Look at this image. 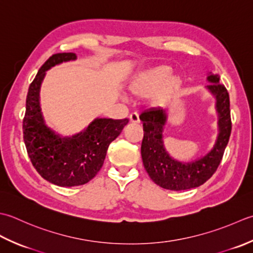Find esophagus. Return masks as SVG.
Wrapping results in <instances>:
<instances>
[{
    "mask_svg": "<svg viewBox=\"0 0 253 253\" xmlns=\"http://www.w3.org/2000/svg\"><path fill=\"white\" fill-rule=\"evenodd\" d=\"M130 121L132 123H140V117H138V115L136 112H133L130 115Z\"/></svg>",
    "mask_w": 253,
    "mask_h": 253,
    "instance_id": "1",
    "label": "esophagus"
}]
</instances>
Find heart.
I'll list each match as a JSON object with an SVG mask.
<instances>
[{
    "mask_svg": "<svg viewBox=\"0 0 253 253\" xmlns=\"http://www.w3.org/2000/svg\"><path fill=\"white\" fill-rule=\"evenodd\" d=\"M183 86V80L172 75L169 66L161 65L140 72L134 75L127 83L128 94L135 98L153 96L154 104L164 106L170 98L177 95Z\"/></svg>",
    "mask_w": 253,
    "mask_h": 253,
    "instance_id": "heart-1",
    "label": "heart"
}]
</instances>
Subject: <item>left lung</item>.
Returning a JSON list of instances; mask_svg holds the SVG:
<instances>
[{"label": "left lung", "instance_id": "1", "mask_svg": "<svg viewBox=\"0 0 253 253\" xmlns=\"http://www.w3.org/2000/svg\"><path fill=\"white\" fill-rule=\"evenodd\" d=\"M206 80L210 84L205 88L216 100L218 134L212 149L201 158L183 163L169 155L163 140L164 128L168 119L166 109L153 108L140 116L144 130L141 146L143 165L153 181L164 189L182 191L198 188L208 181L217 169L228 144L231 132L228 91L219 83L217 74L210 72Z\"/></svg>", "mask_w": 253, "mask_h": 253}]
</instances>
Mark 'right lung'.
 I'll use <instances>...</instances> for the list:
<instances>
[{
	"instance_id": "add662e5",
	"label": "right lung",
	"mask_w": 253,
	"mask_h": 253,
	"mask_svg": "<svg viewBox=\"0 0 253 253\" xmlns=\"http://www.w3.org/2000/svg\"><path fill=\"white\" fill-rule=\"evenodd\" d=\"M76 60V54L56 53L44 62L30 84L23 121L28 156L38 173L60 187L85 184L94 178L105 162L109 144L120 135L128 119L96 118L83 131L62 136L45 125L40 108V87L45 72L54 65Z\"/></svg>"
}]
</instances>
